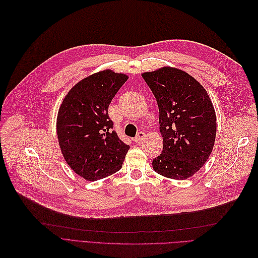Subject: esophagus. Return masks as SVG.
Segmentation results:
<instances>
[{
	"instance_id": "obj_1",
	"label": "esophagus",
	"mask_w": 258,
	"mask_h": 258,
	"mask_svg": "<svg viewBox=\"0 0 258 258\" xmlns=\"http://www.w3.org/2000/svg\"><path fill=\"white\" fill-rule=\"evenodd\" d=\"M144 137H145V134H144V132H142V131H140L139 132V134L136 136V138L134 139V141L135 142H141L142 141V140L144 139Z\"/></svg>"
}]
</instances>
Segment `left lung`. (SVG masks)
Listing matches in <instances>:
<instances>
[{
    "instance_id": "8db88e82",
    "label": "left lung",
    "mask_w": 258,
    "mask_h": 258,
    "mask_svg": "<svg viewBox=\"0 0 258 258\" xmlns=\"http://www.w3.org/2000/svg\"><path fill=\"white\" fill-rule=\"evenodd\" d=\"M142 77L159 108L163 147L153 159L158 174L185 179L205 165L213 150L216 116L206 89L182 70L161 68Z\"/></svg>"
}]
</instances>
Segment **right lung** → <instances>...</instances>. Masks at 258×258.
I'll list each match as a JSON object with an SVG mask.
<instances>
[{
	"instance_id": "1",
	"label": "right lung",
	"mask_w": 258,
	"mask_h": 258,
	"mask_svg": "<svg viewBox=\"0 0 258 258\" xmlns=\"http://www.w3.org/2000/svg\"><path fill=\"white\" fill-rule=\"evenodd\" d=\"M128 76L105 70L77 83L62 102L58 141L68 165L88 181L120 170L129 145L113 130L108 106Z\"/></svg>"
}]
</instances>
